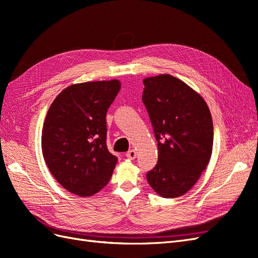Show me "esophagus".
<instances>
[{"mask_svg": "<svg viewBox=\"0 0 258 258\" xmlns=\"http://www.w3.org/2000/svg\"><path fill=\"white\" fill-rule=\"evenodd\" d=\"M126 156H127V158H129V159H131V160H134V159H136V157H137V153H136V151H134V150H130L129 152H127Z\"/></svg>", "mask_w": 258, "mask_h": 258, "instance_id": "obj_1", "label": "esophagus"}]
</instances>
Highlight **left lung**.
Masks as SVG:
<instances>
[{
	"label": "left lung",
	"instance_id": "obj_1",
	"mask_svg": "<svg viewBox=\"0 0 258 258\" xmlns=\"http://www.w3.org/2000/svg\"><path fill=\"white\" fill-rule=\"evenodd\" d=\"M143 84L142 101L158 145L157 165L147 172V182L163 198L183 196L212 155V117L204 98L172 75L147 77Z\"/></svg>",
	"mask_w": 258,
	"mask_h": 258
}]
</instances>
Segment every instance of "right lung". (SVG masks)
<instances>
[{
	"label": "right lung",
	"instance_id": "add662e5",
	"mask_svg": "<svg viewBox=\"0 0 258 258\" xmlns=\"http://www.w3.org/2000/svg\"><path fill=\"white\" fill-rule=\"evenodd\" d=\"M117 80L69 86L53 100L42 131L46 165L70 192L88 197L108 183L117 157L106 146V112L119 92Z\"/></svg>",
	"mask_w": 258,
	"mask_h": 258
}]
</instances>
